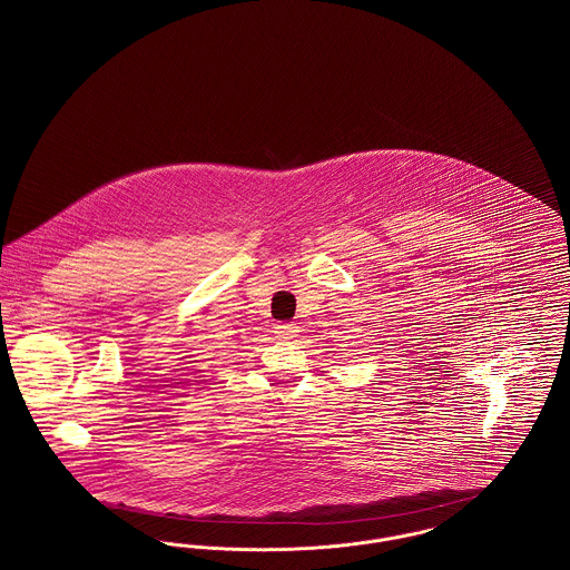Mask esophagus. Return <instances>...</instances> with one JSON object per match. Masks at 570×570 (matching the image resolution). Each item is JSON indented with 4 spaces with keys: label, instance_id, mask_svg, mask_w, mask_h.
Instances as JSON below:
<instances>
[{
    "label": "esophagus",
    "instance_id": "esophagus-1",
    "mask_svg": "<svg viewBox=\"0 0 570 570\" xmlns=\"http://www.w3.org/2000/svg\"><path fill=\"white\" fill-rule=\"evenodd\" d=\"M275 334L284 337V340H293V337H297V334H299V327H295L291 323H282V325L275 327Z\"/></svg>",
    "mask_w": 570,
    "mask_h": 570
}]
</instances>
